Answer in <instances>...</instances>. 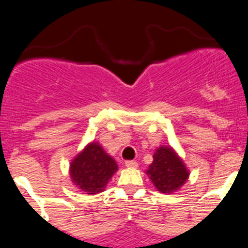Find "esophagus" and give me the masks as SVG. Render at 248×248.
Here are the masks:
<instances>
[{"mask_svg":"<svg viewBox=\"0 0 248 248\" xmlns=\"http://www.w3.org/2000/svg\"><path fill=\"white\" fill-rule=\"evenodd\" d=\"M124 165H126V167H128V168L138 167V162H137V161H126V162H124Z\"/></svg>","mask_w":248,"mask_h":248,"instance_id":"obj_1","label":"esophagus"}]
</instances>
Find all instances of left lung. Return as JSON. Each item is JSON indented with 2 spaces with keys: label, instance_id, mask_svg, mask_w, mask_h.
Here are the masks:
<instances>
[{
  "label": "left lung",
  "instance_id": "left-lung-1",
  "mask_svg": "<svg viewBox=\"0 0 248 248\" xmlns=\"http://www.w3.org/2000/svg\"><path fill=\"white\" fill-rule=\"evenodd\" d=\"M145 170L155 189L161 194H174L186 183L190 170L172 146L161 145Z\"/></svg>",
  "mask_w": 248,
  "mask_h": 248
}]
</instances>
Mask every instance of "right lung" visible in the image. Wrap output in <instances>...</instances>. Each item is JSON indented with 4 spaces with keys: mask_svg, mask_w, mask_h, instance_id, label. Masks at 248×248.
Segmentation results:
<instances>
[{
    "mask_svg": "<svg viewBox=\"0 0 248 248\" xmlns=\"http://www.w3.org/2000/svg\"><path fill=\"white\" fill-rule=\"evenodd\" d=\"M119 166L98 141L88 143L71 160L69 174L80 191L88 195L103 193Z\"/></svg>",
    "mask_w": 248,
    "mask_h": 248,
    "instance_id": "right-lung-1",
    "label": "right lung"
}]
</instances>
